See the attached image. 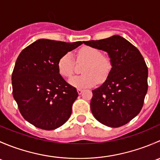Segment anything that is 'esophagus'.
Wrapping results in <instances>:
<instances>
[{"label":"esophagus","instance_id":"esophagus-1","mask_svg":"<svg viewBox=\"0 0 160 160\" xmlns=\"http://www.w3.org/2000/svg\"><path fill=\"white\" fill-rule=\"evenodd\" d=\"M82 92H83V89H80V88H78V89H77V93H78L79 94H81Z\"/></svg>","mask_w":160,"mask_h":160}]
</instances>
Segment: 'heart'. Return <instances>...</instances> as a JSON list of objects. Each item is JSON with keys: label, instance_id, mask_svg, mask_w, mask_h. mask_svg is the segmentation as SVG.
Masks as SVG:
<instances>
[{"label": "heart", "instance_id": "b5f03b06", "mask_svg": "<svg viewBox=\"0 0 160 160\" xmlns=\"http://www.w3.org/2000/svg\"><path fill=\"white\" fill-rule=\"evenodd\" d=\"M77 60L88 61L83 67V74L74 76L69 80V83L77 88H87L93 87L100 80L107 78L111 69V63L108 58L102 56L99 49L91 46L81 48L77 54ZM58 70L62 77H70L74 72L75 61L71 52H67L59 58L57 63Z\"/></svg>", "mask_w": 160, "mask_h": 160}]
</instances>
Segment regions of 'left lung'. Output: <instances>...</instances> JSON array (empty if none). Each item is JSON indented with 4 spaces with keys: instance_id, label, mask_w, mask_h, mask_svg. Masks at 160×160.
I'll return each mask as SVG.
<instances>
[{
    "instance_id": "left-lung-1",
    "label": "left lung",
    "mask_w": 160,
    "mask_h": 160,
    "mask_svg": "<svg viewBox=\"0 0 160 160\" xmlns=\"http://www.w3.org/2000/svg\"><path fill=\"white\" fill-rule=\"evenodd\" d=\"M107 52L111 69L104 83L92 90L90 109L95 118L111 128L122 126L141 111L148 90V68L135 46L120 35L83 41Z\"/></svg>"
}]
</instances>
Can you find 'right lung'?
<instances>
[{"label":"right lung","instance_id":"right-lung-1","mask_svg":"<svg viewBox=\"0 0 160 160\" xmlns=\"http://www.w3.org/2000/svg\"><path fill=\"white\" fill-rule=\"evenodd\" d=\"M81 44L41 38L19 54L11 77L13 97L24 118L34 126L53 130L70 118L78 93L61 77L57 63Z\"/></svg>","mask_w":160,"mask_h":160}]
</instances>
